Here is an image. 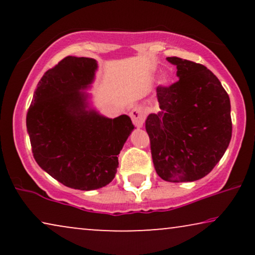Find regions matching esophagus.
<instances>
[{
    "label": "esophagus",
    "mask_w": 255,
    "mask_h": 255,
    "mask_svg": "<svg viewBox=\"0 0 255 255\" xmlns=\"http://www.w3.org/2000/svg\"><path fill=\"white\" fill-rule=\"evenodd\" d=\"M130 116L132 118V122H133L135 128H142L145 123V113L141 108L135 107L131 110Z\"/></svg>",
    "instance_id": "esophagus-1"
}]
</instances>
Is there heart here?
I'll use <instances>...</instances> for the list:
<instances>
[{
	"instance_id": "b5f03b06",
	"label": "heart",
	"mask_w": 255,
	"mask_h": 255,
	"mask_svg": "<svg viewBox=\"0 0 255 255\" xmlns=\"http://www.w3.org/2000/svg\"><path fill=\"white\" fill-rule=\"evenodd\" d=\"M161 83H162L163 86H169L170 83H172V80H170V78H169L168 75H165V76H162Z\"/></svg>"
}]
</instances>
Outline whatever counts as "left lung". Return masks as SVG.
<instances>
[{
	"label": "left lung",
	"instance_id": "left-lung-1",
	"mask_svg": "<svg viewBox=\"0 0 255 255\" xmlns=\"http://www.w3.org/2000/svg\"><path fill=\"white\" fill-rule=\"evenodd\" d=\"M179 81L158 87L160 111L149 114L146 131L155 172L168 182H193L217 165L232 135L230 97L203 65L168 57Z\"/></svg>",
	"mask_w": 255,
	"mask_h": 255
}]
</instances>
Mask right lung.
<instances>
[{
  "label": "right lung",
  "mask_w": 255,
  "mask_h": 255,
  "mask_svg": "<svg viewBox=\"0 0 255 255\" xmlns=\"http://www.w3.org/2000/svg\"><path fill=\"white\" fill-rule=\"evenodd\" d=\"M97 61L66 57L34 90L26 128L39 167L66 187L95 190L114 180L117 155L133 124L128 115L108 118L90 104Z\"/></svg>",
  "instance_id": "1"
}]
</instances>
